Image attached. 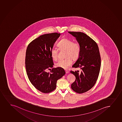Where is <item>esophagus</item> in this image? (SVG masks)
<instances>
[{
	"mask_svg": "<svg viewBox=\"0 0 122 122\" xmlns=\"http://www.w3.org/2000/svg\"><path fill=\"white\" fill-rule=\"evenodd\" d=\"M65 72L66 74H68L69 73V71H67V70H65Z\"/></svg>",
	"mask_w": 122,
	"mask_h": 122,
	"instance_id": "1",
	"label": "esophagus"
}]
</instances>
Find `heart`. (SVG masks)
Instances as JSON below:
<instances>
[{
    "label": "heart",
    "instance_id": "obj_1",
    "mask_svg": "<svg viewBox=\"0 0 122 122\" xmlns=\"http://www.w3.org/2000/svg\"><path fill=\"white\" fill-rule=\"evenodd\" d=\"M57 46L60 51H65V57L66 58L59 60L56 64V66L66 69L71 65L72 60H77L81 52V47L77 42H73L71 40L64 38L60 40ZM51 56L55 61L57 60L58 55V49L53 48L51 50Z\"/></svg>",
    "mask_w": 122,
    "mask_h": 122
}]
</instances>
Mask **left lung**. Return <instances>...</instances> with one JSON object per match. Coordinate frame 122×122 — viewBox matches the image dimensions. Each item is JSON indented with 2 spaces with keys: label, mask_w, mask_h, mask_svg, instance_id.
<instances>
[{
  "label": "left lung",
  "mask_w": 122,
  "mask_h": 122,
  "mask_svg": "<svg viewBox=\"0 0 122 122\" xmlns=\"http://www.w3.org/2000/svg\"><path fill=\"white\" fill-rule=\"evenodd\" d=\"M76 40L81 47V52L72 67L80 68L81 71H70L76 77L71 84L74 91L82 93L90 90L97 81L100 72L101 59L98 45L85 33L81 32H68Z\"/></svg>",
  "instance_id": "8db88e82"
}]
</instances>
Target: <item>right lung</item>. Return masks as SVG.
<instances>
[{"label":"right lung","instance_id":"1","mask_svg":"<svg viewBox=\"0 0 122 122\" xmlns=\"http://www.w3.org/2000/svg\"><path fill=\"white\" fill-rule=\"evenodd\" d=\"M57 33L41 35L30 42L25 53V65L27 75L30 82L38 90L48 93L56 89L57 81L65 74L62 68H52L54 65L51 51L60 36Z\"/></svg>","mask_w":122,"mask_h":122}]
</instances>
